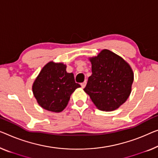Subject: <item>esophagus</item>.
<instances>
[{"instance_id":"obj_1","label":"esophagus","mask_w":158,"mask_h":158,"mask_svg":"<svg viewBox=\"0 0 158 158\" xmlns=\"http://www.w3.org/2000/svg\"><path fill=\"white\" fill-rule=\"evenodd\" d=\"M86 81H84L83 83H81V87H82V88H83V89L84 88V87L86 86Z\"/></svg>"}]
</instances>
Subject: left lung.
Returning a JSON list of instances; mask_svg holds the SVG:
<instances>
[{
	"instance_id": "8db88e82",
	"label": "left lung",
	"mask_w": 158,
	"mask_h": 158,
	"mask_svg": "<svg viewBox=\"0 0 158 158\" xmlns=\"http://www.w3.org/2000/svg\"><path fill=\"white\" fill-rule=\"evenodd\" d=\"M92 74L84 91L96 108L103 111L117 109L130 96L134 75L131 66L109 49L89 58Z\"/></svg>"
}]
</instances>
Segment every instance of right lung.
Returning a JSON list of instances; mask_svg holds the SVG:
<instances>
[{
	"instance_id": "1",
	"label": "right lung",
	"mask_w": 158,
	"mask_h": 158,
	"mask_svg": "<svg viewBox=\"0 0 158 158\" xmlns=\"http://www.w3.org/2000/svg\"><path fill=\"white\" fill-rule=\"evenodd\" d=\"M63 63L49 62L42 68L32 84V92L38 104L49 111H62L70 96L81 86L75 82L74 74L67 73Z\"/></svg>"
}]
</instances>
